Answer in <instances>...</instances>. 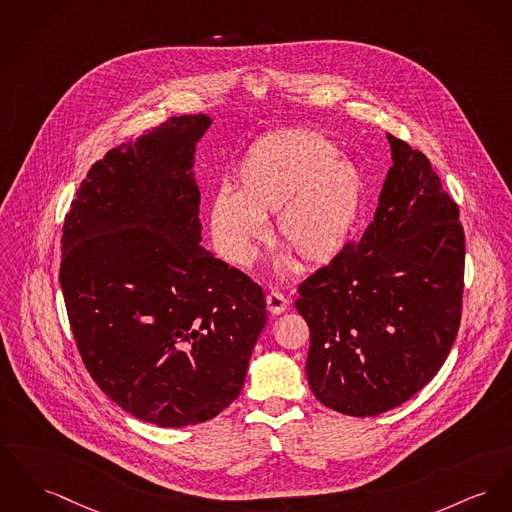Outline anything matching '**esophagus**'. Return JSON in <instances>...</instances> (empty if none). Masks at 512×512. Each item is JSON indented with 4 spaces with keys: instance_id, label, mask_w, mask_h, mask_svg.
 I'll return each instance as SVG.
<instances>
[{
    "instance_id": "obj_1",
    "label": "esophagus",
    "mask_w": 512,
    "mask_h": 512,
    "mask_svg": "<svg viewBox=\"0 0 512 512\" xmlns=\"http://www.w3.org/2000/svg\"><path fill=\"white\" fill-rule=\"evenodd\" d=\"M266 303H268V310L272 312L273 316H277V314L285 312L287 307H289V301H287V299H285L281 293H277V291L268 293V297H266Z\"/></svg>"
}]
</instances>
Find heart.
<instances>
[{"instance_id":"obj_1","label":"heart","mask_w":512,"mask_h":512,"mask_svg":"<svg viewBox=\"0 0 512 512\" xmlns=\"http://www.w3.org/2000/svg\"><path fill=\"white\" fill-rule=\"evenodd\" d=\"M237 194L219 190L207 211V225L221 258L248 266L256 244L273 235L283 242L279 266L293 256L307 266L332 262L353 233L363 200V176L338 155L322 134L291 130L256 141L235 171Z\"/></svg>"}]
</instances>
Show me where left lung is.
<instances>
[{
	"mask_svg": "<svg viewBox=\"0 0 512 512\" xmlns=\"http://www.w3.org/2000/svg\"><path fill=\"white\" fill-rule=\"evenodd\" d=\"M388 137L392 167L375 219L299 287L310 330L308 386L353 417L398 408L443 367L456 340L464 291L458 205L429 159Z\"/></svg>",
	"mask_w": 512,
	"mask_h": 512,
	"instance_id": "1",
	"label": "left lung"
}]
</instances>
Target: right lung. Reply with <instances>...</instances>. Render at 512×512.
<instances>
[{"label": "right lung", "instance_id": "right-lung-1", "mask_svg": "<svg viewBox=\"0 0 512 512\" xmlns=\"http://www.w3.org/2000/svg\"><path fill=\"white\" fill-rule=\"evenodd\" d=\"M209 126L178 116L108 151L62 227L81 359L116 406L159 427L229 408L268 320L262 287L202 246L194 163Z\"/></svg>", "mask_w": 512, "mask_h": 512}]
</instances>
